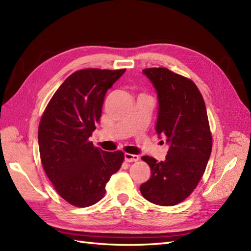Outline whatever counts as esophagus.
<instances>
[{
  "instance_id": "34e87169",
  "label": "esophagus",
  "mask_w": 251,
  "mask_h": 251,
  "mask_svg": "<svg viewBox=\"0 0 251 251\" xmlns=\"http://www.w3.org/2000/svg\"><path fill=\"white\" fill-rule=\"evenodd\" d=\"M139 159V157L137 155H133V154H128L126 153L125 154V160L126 162H134V161H137Z\"/></svg>"
}]
</instances>
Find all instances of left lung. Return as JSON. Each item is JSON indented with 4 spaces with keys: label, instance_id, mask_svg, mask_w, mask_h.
Returning a JSON list of instances; mask_svg holds the SVG:
<instances>
[{
    "label": "left lung",
    "instance_id": "1",
    "mask_svg": "<svg viewBox=\"0 0 251 251\" xmlns=\"http://www.w3.org/2000/svg\"><path fill=\"white\" fill-rule=\"evenodd\" d=\"M142 73L157 93L156 133L166 137L170 148L164 161L141 158L151 168V178L140 185V193L151 203L172 206L192 194L206 169L212 146L206 107L191 79L166 68Z\"/></svg>",
    "mask_w": 251,
    "mask_h": 251
}]
</instances>
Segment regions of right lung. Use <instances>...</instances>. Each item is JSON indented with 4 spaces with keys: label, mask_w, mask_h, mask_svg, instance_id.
Here are the masks:
<instances>
[{
    "label": "right lung",
    "mask_w": 251,
    "mask_h": 251,
    "mask_svg": "<svg viewBox=\"0 0 251 251\" xmlns=\"http://www.w3.org/2000/svg\"><path fill=\"white\" fill-rule=\"evenodd\" d=\"M126 69L72 73L52 96L39 126L45 173L55 191L78 207L91 206L124 161L121 151H105L89 141L100 121L107 91Z\"/></svg>",
    "instance_id": "1"
}]
</instances>
